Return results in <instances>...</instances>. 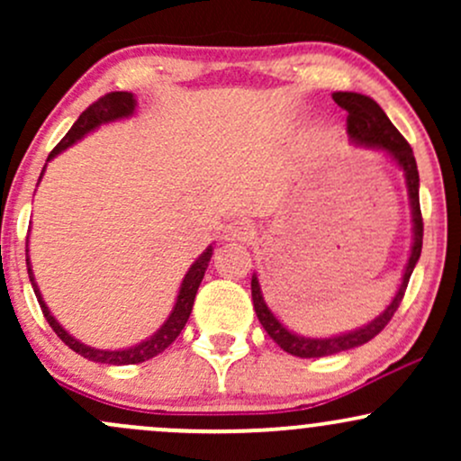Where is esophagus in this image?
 Segmentation results:
<instances>
[{"instance_id":"1","label":"esophagus","mask_w":461,"mask_h":461,"mask_svg":"<svg viewBox=\"0 0 461 461\" xmlns=\"http://www.w3.org/2000/svg\"><path fill=\"white\" fill-rule=\"evenodd\" d=\"M253 234V227L247 223V221H231L230 225H225L223 230V240L227 242H247L251 240Z\"/></svg>"}]
</instances>
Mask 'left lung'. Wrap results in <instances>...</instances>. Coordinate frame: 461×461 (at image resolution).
<instances>
[{"label":"left lung","instance_id":"8db88e82","mask_svg":"<svg viewBox=\"0 0 461 461\" xmlns=\"http://www.w3.org/2000/svg\"><path fill=\"white\" fill-rule=\"evenodd\" d=\"M333 102L340 108H345L347 116V131L348 139L356 145L370 147V149H379L388 153L393 160L399 164V168L403 171L405 184H407V197H410V208H411V251L410 260L405 264L403 279H401L399 290H396L394 299L390 301V305L385 308L377 319H373L366 325L357 327V330L338 333V336L330 338H305L299 333L285 330L284 322L268 310L267 301L262 297L260 282H258V275L253 273L251 277V299L253 308H256L258 319H260L262 327L267 330L268 336L284 348L285 353L297 357H325L333 356V353L348 351V348H356L359 345H366L368 340H373L379 331L388 325L390 319L394 316L396 308L403 301L407 282H410L411 271H414L418 258H420L422 249V216H420V199H418V186H420V179H418V167L414 151H411L410 142L399 134V130L390 123V119L385 113L379 108V104L375 99L366 97V95L359 93H333Z\"/></svg>","mask_w":461,"mask_h":461}]
</instances>
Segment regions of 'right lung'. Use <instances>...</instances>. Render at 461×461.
<instances>
[{
	"label": "right lung",
	"mask_w": 461,
	"mask_h": 461,
	"mask_svg": "<svg viewBox=\"0 0 461 461\" xmlns=\"http://www.w3.org/2000/svg\"><path fill=\"white\" fill-rule=\"evenodd\" d=\"M134 110H136V97L131 93L121 91V93L104 95L102 99H97V102H95L93 105H88V108L79 114V119L73 123V128L67 131L65 139L58 142V145L54 147V151L50 153L47 162L54 160L58 153L65 151L67 147L76 145L77 140H82L84 136L91 134V131L99 128V125L113 123V121H119V119H128V116L134 114ZM45 167H43V173H45ZM43 173H41L39 182L43 179ZM212 251H214V247L210 245L203 253H201L197 260L193 262V267L188 268V273L184 275L182 285H179V293L176 299V305H173L171 314H168V319L164 321V325L160 327V330L153 333V336L147 338V340L139 342V345L128 347V348H116V351H105V348L88 347V345H84V342H79L77 338H73L71 333H68L65 327H62L60 322L54 319V314H51L50 308H47V303L43 301V294H41L39 284H36V279H34V273H32L28 247H25V258H28L25 262H28L30 282H32V288H34L36 299H39V303H41V310H43L45 319H47V322H50L51 330L58 333V338H60V340L65 342L68 348H73V351L79 353L82 357L91 359V362L110 364V366H125V364H140V362H147V359L156 357L158 353H162L164 348L171 345L179 333H182L184 325H186V321L190 316V312H193L194 294H197L201 279H203L205 268H208L210 258H212Z\"/></svg>",
	"instance_id": "add662e5"
}]
</instances>
